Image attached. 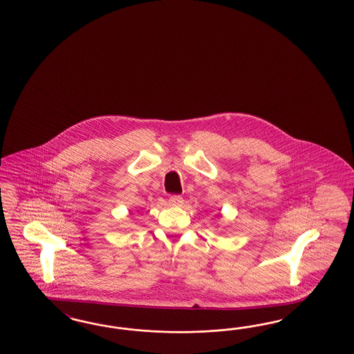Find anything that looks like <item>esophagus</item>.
Here are the masks:
<instances>
[{
    "instance_id": "1",
    "label": "esophagus",
    "mask_w": 354,
    "mask_h": 354,
    "mask_svg": "<svg viewBox=\"0 0 354 354\" xmlns=\"http://www.w3.org/2000/svg\"><path fill=\"white\" fill-rule=\"evenodd\" d=\"M169 203H170V205H172V206H182L183 197H180V196H176V194H174V196L170 197Z\"/></svg>"
}]
</instances>
